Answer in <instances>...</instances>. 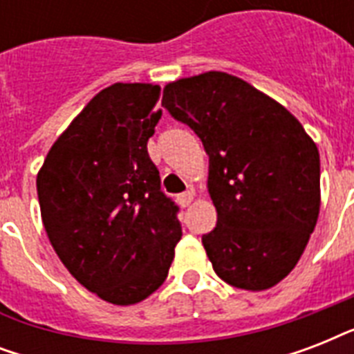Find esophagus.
I'll use <instances>...</instances> for the list:
<instances>
[{
	"label": "esophagus",
	"mask_w": 354,
	"mask_h": 354,
	"mask_svg": "<svg viewBox=\"0 0 354 354\" xmlns=\"http://www.w3.org/2000/svg\"><path fill=\"white\" fill-rule=\"evenodd\" d=\"M191 202H193V193H191V191H185V193L178 194V204L182 205V207H187Z\"/></svg>",
	"instance_id": "esophagus-1"
}]
</instances>
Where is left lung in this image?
<instances>
[{"instance_id": "1", "label": "left lung", "mask_w": 354, "mask_h": 354, "mask_svg": "<svg viewBox=\"0 0 354 354\" xmlns=\"http://www.w3.org/2000/svg\"><path fill=\"white\" fill-rule=\"evenodd\" d=\"M161 106L209 156L216 226L202 235L216 275L266 290L296 266L319 213V154L294 115L233 75L165 86Z\"/></svg>"}]
</instances>
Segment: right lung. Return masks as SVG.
<instances>
[{"mask_svg": "<svg viewBox=\"0 0 354 354\" xmlns=\"http://www.w3.org/2000/svg\"><path fill=\"white\" fill-rule=\"evenodd\" d=\"M160 86L97 93L55 141L36 178L44 227L69 274L113 305H133L167 279L182 224L161 191L147 141Z\"/></svg>", "mask_w": 354, "mask_h": 354, "instance_id": "add662e5", "label": "right lung"}]
</instances>
